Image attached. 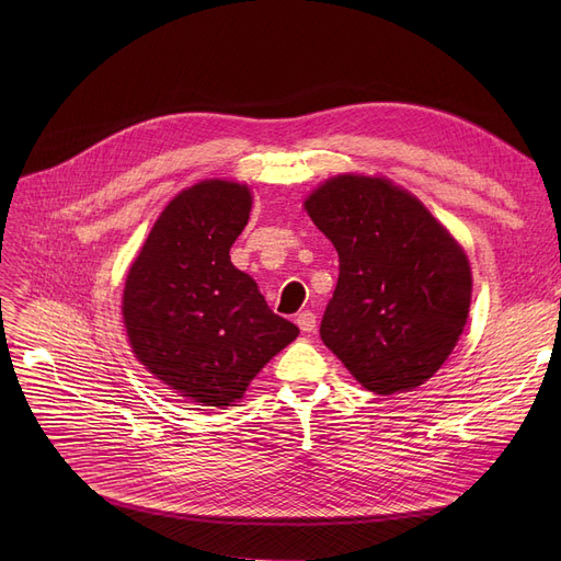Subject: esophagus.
Returning a JSON list of instances; mask_svg holds the SVG:
<instances>
[{"mask_svg":"<svg viewBox=\"0 0 561 561\" xmlns=\"http://www.w3.org/2000/svg\"><path fill=\"white\" fill-rule=\"evenodd\" d=\"M296 322H298V328H300L302 332H313V330H316V313L302 311V313H298Z\"/></svg>","mask_w":561,"mask_h":561,"instance_id":"34e87169","label":"esophagus"}]
</instances>
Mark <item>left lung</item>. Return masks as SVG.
Returning a JSON list of instances; mask_svg holds the SVG:
<instances>
[{
    "label": "left lung",
    "instance_id": "1",
    "mask_svg": "<svg viewBox=\"0 0 561 561\" xmlns=\"http://www.w3.org/2000/svg\"><path fill=\"white\" fill-rule=\"evenodd\" d=\"M305 209L339 252L322 343L373 393L421 387L463 332L473 290L466 252L419 197L385 176H332Z\"/></svg>",
    "mask_w": 561,
    "mask_h": 561
}]
</instances>
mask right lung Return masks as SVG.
Returning a JSON list of instances; mask_svg holds the SVG:
<instances>
[{"instance_id": "add662e5", "label": "right lung", "mask_w": 561, "mask_h": 561, "mask_svg": "<svg viewBox=\"0 0 561 561\" xmlns=\"http://www.w3.org/2000/svg\"><path fill=\"white\" fill-rule=\"evenodd\" d=\"M245 184L204 180L159 216L127 273L123 320L136 359L199 407H231L300 330L265 305L229 250L245 229Z\"/></svg>"}]
</instances>
